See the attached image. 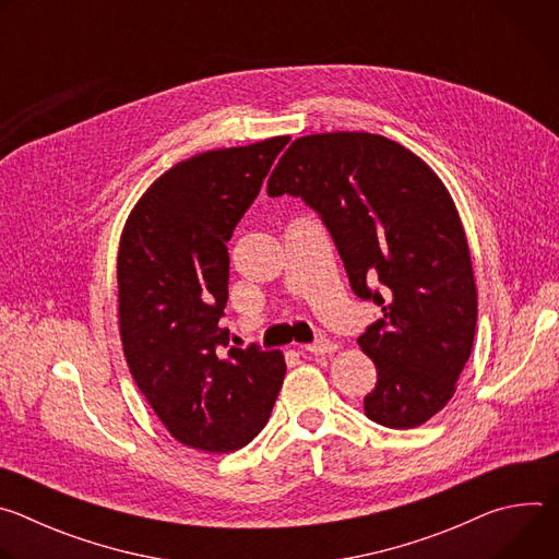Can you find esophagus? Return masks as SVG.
Returning a JSON list of instances; mask_svg holds the SVG:
<instances>
[{
    "mask_svg": "<svg viewBox=\"0 0 559 559\" xmlns=\"http://www.w3.org/2000/svg\"><path fill=\"white\" fill-rule=\"evenodd\" d=\"M336 347H338L336 343L321 338V341H316V343H311V345H302L300 352H309V354H316V356H323V354L336 352Z\"/></svg>",
    "mask_w": 559,
    "mask_h": 559,
    "instance_id": "obj_1",
    "label": "esophagus"
}]
</instances>
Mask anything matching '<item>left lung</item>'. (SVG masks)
I'll list each match as a JSON object with an SVG mask.
<instances>
[{"instance_id": "left-lung-1", "label": "left lung", "mask_w": 559, "mask_h": 559, "mask_svg": "<svg viewBox=\"0 0 559 559\" xmlns=\"http://www.w3.org/2000/svg\"><path fill=\"white\" fill-rule=\"evenodd\" d=\"M267 194L300 197L321 214L354 294L382 307L358 338L378 371L367 418L425 425L455 393L477 321L468 243L440 177L386 136L323 132L285 150Z\"/></svg>"}]
</instances>
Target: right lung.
I'll list each match as a JSON object with an SVG mask.
<instances>
[{
	"label": "right lung",
	"instance_id": "obj_1",
	"mask_svg": "<svg viewBox=\"0 0 559 559\" xmlns=\"http://www.w3.org/2000/svg\"><path fill=\"white\" fill-rule=\"evenodd\" d=\"M289 136L194 154L158 177L119 241V334L130 373L181 444L246 447L270 420L283 352L227 347V241Z\"/></svg>",
	"mask_w": 559,
	"mask_h": 559
}]
</instances>
